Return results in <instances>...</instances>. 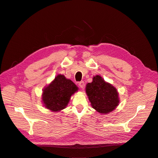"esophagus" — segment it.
Returning a JSON list of instances; mask_svg holds the SVG:
<instances>
[{
	"label": "esophagus",
	"mask_w": 158,
	"mask_h": 158,
	"mask_svg": "<svg viewBox=\"0 0 158 158\" xmlns=\"http://www.w3.org/2000/svg\"><path fill=\"white\" fill-rule=\"evenodd\" d=\"M79 86L81 88H83L84 86H85V82L84 81H81L79 82Z\"/></svg>",
	"instance_id": "obj_1"
}]
</instances>
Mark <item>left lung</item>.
Masks as SVG:
<instances>
[{
    "label": "left lung",
    "instance_id": "left-lung-1",
    "mask_svg": "<svg viewBox=\"0 0 158 158\" xmlns=\"http://www.w3.org/2000/svg\"><path fill=\"white\" fill-rule=\"evenodd\" d=\"M86 93L93 108L102 114L113 111L120 102L117 89L100 76H94L86 85Z\"/></svg>",
    "mask_w": 158,
    "mask_h": 158
}]
</instances>
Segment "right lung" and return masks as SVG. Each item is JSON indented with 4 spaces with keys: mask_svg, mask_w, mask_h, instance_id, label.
<instances>
[{
    "mask_svg": "<svg viewBox=\"0 0 158 158\" xmlns=\"http://www.w3.org/2000/svg\"><path fill=\"white\" fill-rule=\"evenodd\" d=\"M78 91V87L64 76L58 74L43 89L42 102L47 109L58 112L68 105L71 96Z\"/></svg>",
    "mask_w": 158,
    "mask_h": 158,
    "instance_id": "1",
    "label": "right lung"
}]
</instances>
